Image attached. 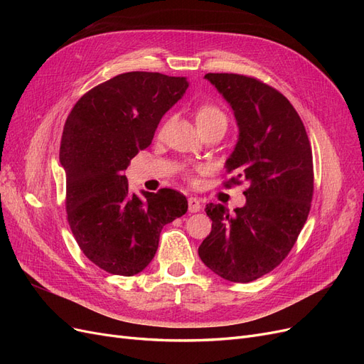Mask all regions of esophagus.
<instances>
[{
	"instance_id": "34e87169",
	"label": "esophagus",
	"mask_w": 364,
	"mask_h": 364,
	"mask_svg": "<svg viewBox=\"0 0 364 364\" xmlns=\"http://www.w3.org/2000/svg\"><path fill=\"white\" fill-rule=\"evenodd\" d=\"M202 209V203L197 197H188V211L190 213H199Z\"/></svg>"
}]
</instances>
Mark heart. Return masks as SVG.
I'll return each mask as SVG.
<instances>
[{"label":"heart","instance_id":"obj_1","mask_svg":"<svg viewBox=\"0 0 364 364\" xmlns=\"http://www.w3.org/2000/svg\"><path fill=\"white\" fill-rule=\"evenodd\" d=\"M196 123L199 126L200 130L214 126V124H220V123H228V117L226 114L215 105L211 103H205L202 106H199L196 109Z\"/></svg>","mask_w":364,"mask_h":364}]
</instances>
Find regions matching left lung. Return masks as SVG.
<instances>
[{
  "instance_id": "8db88e82",
  "label": "left lung",
  "mask_w": 364,
  "mask_h": 364,
  "mask_svg": "<svg viewBox=\"0 0 364 364\" xmlns=\"http://www.w3.org/2000/svg\"><path fill=\"white\" fill-rule=\"evenodd\" d=\"M232 107L238 141L226 161L249 182L243 208L208 203L213 229L199 246L205 266L230 282H250L279 266L302 230L313 199V155L301 117L279 91L240 74L205 75Z\"/></svg>"
}]
</instances>
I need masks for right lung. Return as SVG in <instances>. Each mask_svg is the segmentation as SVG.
<instances>
[{
  "label": "right lung",
  "instance_id": "1",
  "mask_svg": "<svg viewBox=\"0 0 364 364\" xmlns=\"http://www.w3.org/2000/svg\"><path fill=\"white\" fill-rule=\"evenodd\" d=\"M188 80L132 71L87 91L70 112L60 141L67 214L77 245L95 266L134 277L155 257L162 228L188 202L170 188L129 193L123 171L151 144L161 118L183 97Z\"/></svg>",
  "mask_w": 364,
  "mask_h": 364
}]
</instances>
